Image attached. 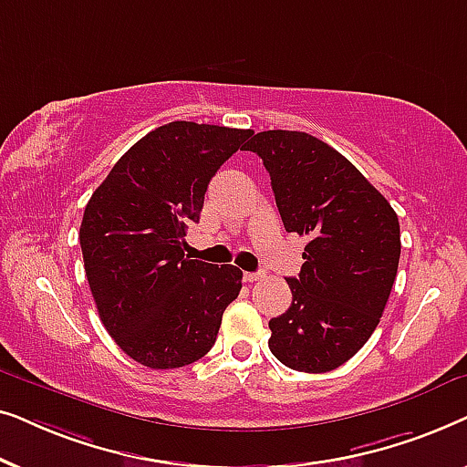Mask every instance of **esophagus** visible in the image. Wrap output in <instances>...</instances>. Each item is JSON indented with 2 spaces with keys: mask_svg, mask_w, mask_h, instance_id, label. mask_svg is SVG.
Returning <instances> with one entry per match:
<instances>
[{
  "mask_svg": "<svg viewBox=\"0 0 467 467\" xmlns=\"http://www.w3.org/2000/svg\"><path fill=\"white\" fill-rule=\"evenodd\" d=\"M261 276H264L261 272H244V283H257Z\"/></svg>",
  "mask_w": 467,
  "mask_h": 467,
  "instance_id": "34e87169",
  "label": "esophagus"
}]
</instances>
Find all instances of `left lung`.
Returning a JSON list of instances; mask_svg holds the SVG:
<instances>
[{"label": "left lung", "mask_w": 467, "mask_h": 467, "mask_svg": "<svg viewBox=\"0 0 467 467\" xmlns=\"http://www.w3.org/2000/svg\"><path fill=\"white\" fill-rule=\"evenodd\" d=\"M270 171L286 232L308 238L293 302L270 321V350L297 372H331L374 334L400 264V221L336 149L310 133L261 131L246 144Z\"/></svg>", "instance_id": "8db88e82"}]
</instances>
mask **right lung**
<instances>
[{"label":"right lung","instance_id":"right-lung-1","mask_svg":"<svg viewBox=\"0 0 467 467\" xmlns=\"http://www.w3.org/2000/svg\"><path fill=\"white\" fill-rule=\"evenodd\" d=\"M251 130L157 127L114 163L80 225L85 272L99 318L133 361L152 369L189 366L213 348L242 272L184 254L189 221H200L210 178Z\"/></svg>","mask_w":467,"mask_h":467}]
</instances>
